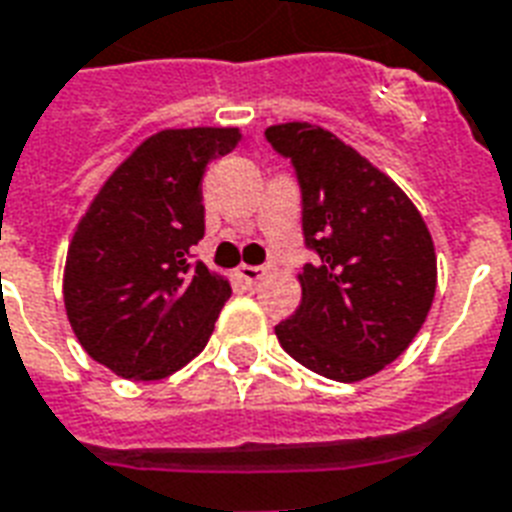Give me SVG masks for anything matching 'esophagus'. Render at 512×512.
Wrapping results in <instances>:
<instances>
[{"instance_id": "esophagus-1", "label": "esophagus", "mask_w": 512, "mask_h": 512, "mask_svg": "<svg viewBox=\"0 0 512 512\" xmlns=\"http://www.w3.org/2000/svg\"><path fill=\"white\" fill-rule=\"evenodd\" d=\"M237 275L243 277L248 285H256L264 277V267H251V264H240L237 267Z\"/></svg>"}]
</instances>
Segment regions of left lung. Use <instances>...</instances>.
I'll return each instance as SVG.
<instances>
[{"instance_id": "obj_1", "label": "left lung", "mask_w": 512, "mask_h": 512, "mask_svg": "<svg viewBox=\"0 0 512 512\" xmlns=\"http://www.w3.org/2000/svg\"><path fill=\"white\" fill-rule=\"evenodd\" d=\"M264 136L293 162L304 243L318 253L301 269V304L275 326L280 347L334 382L379 374L433 307L430 229L406 192L334 133L283 122Z\"/></svg>"}]
</instances>
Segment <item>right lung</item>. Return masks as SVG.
I'll list each match as a JSON object with an SVG mask.
<instances>
[{
    "instance_id": "right-lung-1",
    "label": "right lung",
    "mask_w": 512,
    "mask_h": 512,
    "mask_svg": "<svg viewBox=\"0 0 512 512\" xmlns=\"http://www.w3.org/2000/svg\"><path fill=\"white\" fill-rule=\"evenodd\" d=\"M237 141V128L154 133L106 178L74 229L66 315L87 355L122 379H165L211 339L232 288L189 248L205 235L202 173Z\"/></svg>"
}]
</instances>
